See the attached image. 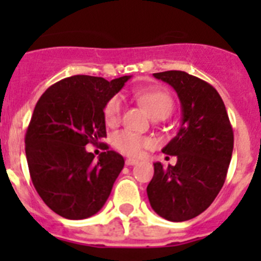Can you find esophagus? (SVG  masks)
<instances>
[{
    "mask_svg": "<svg viewBox=\"0 0 261 261\" xmlns=\"http://www.w3.org/2000/svg\"><path fill=\"white\" fill-rule=\"evenodd\" d=\"M137 162H138L137 159H133V158L125 159V165L126 166H133V165H136V163H137Z\"/></svg>",
    "mask_w": 261,
    "mask_h": 261,
    "instance_id": "34e87169",
    "label": "esophagus"
}]
</instances>
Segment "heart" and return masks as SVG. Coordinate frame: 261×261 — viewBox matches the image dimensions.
Wrapping results in <instances>:
<instances>
[{"label":"heart","instance_id":"obj_1","mask_svg":"<svg viewBox=\"0 0 261 261\" xmlns=\"http://www.w3.org/2000/svg\"><path fill=\"white\" fill-rule=\"evenodd\" d=\"M135 96L141 103L149 114L155 119L158 116H167L174 108V99L167 91L156 87H145L137 89ZM124 102L120 95H114L110 98L103 108V117L108 126L116 125L120 121L121 112H123ZM112 145L120 153L129 156H138L144 153V150L154 146V140L146 136H141L132 132L129 129L119 130L112 136Z\"/></svg>","mask_w":261,"mask_h":261}]
</instances>
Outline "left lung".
<instances>
[{
    "instance_id": "1",
    "label": "left lung",
    "mask_w": 261,
    "mask_h": 261,
    "mask_svg": "<svg viewBox=\"0 0 261 261\" xmlns=\"http://www.w3.org/2000/svg\"><path fill=\"white\" fill-rule=\"evenodd\" d=\"M171 85L181 105V125L162 151L175 166L154 163L146 188L151 208L172 222L201 214L220 193L231 161L234 133L222 98L212 85L181 70L154 73Z\"/></svg>"
}]
</instances>
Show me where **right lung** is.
Masks as SVG:
<instances>
[{"mask_svg":"<svg viewBox=\"0 0 261 261\" xmlns=\"http://www.w3.org/2000/svg\"><path fill=\"white\" fill-rule=\"evenodd\" d=\"M129 78L71 75L36 103L24 137L30 176L45 205L64 218L98 213L123 170L124 158L106 144L98 161L85 146L107 136L103 108Z\"/></svg>","mask_w":261,"mask_h":261,"instance_id":"obj_1","label":"right lung"}]
</instances>
